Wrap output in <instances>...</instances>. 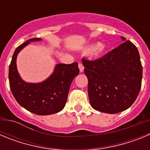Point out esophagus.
<instances>
[{
	"label": "esophagus",
	"mask_w": 150,
	"mask_h": 150,
	"mask_svg": "<svg viewBox=\"0 0 150 150\" xmlns=\"http://www.w3.org/2000/svg\"><path fill=\"white\" fill-rule=\"evenodd\" d=\"M78 66H79V71H80V72H83V71H84V66L83 65V64L79 63Z\"/></svg>",
	"instance_id": "1"
}]
</instances>
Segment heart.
Here are the masks:
<instances>
[{
	"label": "heart",
	"mask_w": 150,
	"mask_h": 150,
	"mask_svg": "<svg viewBox=\"0 0 150 150\" xmlns=\"http://www.w3.org/2000/svg\"><path fill=\"white\" fill-rule=\"evenodd\" d=\"M106 46L105 44L101 43H96V44H91L88 46L84 50V52L86 53H91L94 56H100L102 54L104 53L105 51Z\"/></svg>",
	"instance_id": "1"
}]
</instances>
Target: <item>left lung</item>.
Returning a JSON list of instances; mask_svg holds the SVG:
<instances>
[{
    "instance_id": "obj_1",
    "label": "left lung",
    "mask_w": 150,
    "mask_h": 150,
    "mask_svg": "<svg viewBox=\"0 0 150 150\" xmlns=\"http://www.w3.org/2000/svg\"><path fill=\"white\" fill-rule=\"evenodd\" d=\"M82 62L93 109L113 114L133 104L141 88L143 69L138 50L131 41H125L100 59H83Z\"/></svg>"
}]
</instances>
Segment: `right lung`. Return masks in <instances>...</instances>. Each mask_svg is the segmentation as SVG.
Listing matches in <instances>:
<instances>
[{"label": "right lung", "mask_w": 150, "mask_h": 150, "mask_svg": "<svg viewBox=\"0 0 150 150\" xmlns=\"http://www.w3.org/2000/svg\"><path fill=\"white\" fill-rule=\"evenodd\" d=\"M40 40L41 38H32L16 49L9 67V81L12 93L18 104L33 113L46 116L63 110L71 83L79 70L77 62L58 64L53 73L44 81L37 83L24 81L17 70L18 54L30 42Z\"/></svg>", "instance_id": "1"}]
</instances>
